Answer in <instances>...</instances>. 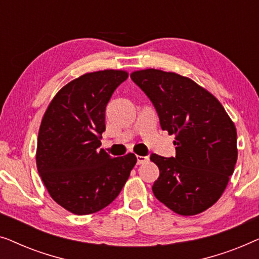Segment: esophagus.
<instances>
[{"label": "esophagus", "mask_w": 259, "mask_h": 259, "mask_svg": "<svg viewBox=\"0 0 259 259\" xmlns=\"http://www.w3.org/2000/svg\"><path fill=\"white\" fill-rule=\"evenodd\" d=\"M148 161V157H143V155H137V164L141 165Z\"/></svg>", "instance_id": "34e87169"}]
</instances>
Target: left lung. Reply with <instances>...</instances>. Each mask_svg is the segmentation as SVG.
<instances>
[{"mask_svg":"<svg viewBox=\"0 0 259 259\" xmlns=\"http://www.w3.org/2000/svg\"><path fill=\"white\" fill-rule=\"evenodd\" d=\"M157 109L160 126L175 134L176 157L152 154L159 178L152 191L165 206L194 215L222 197L238 157L233 121L213 94L190 77L148 68L131 73Z\"/></svg>","mask_w":259,"mask_h":259,"instance_id":"left-lung-1","label":"left lung"}]
</instances>
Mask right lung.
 Returning <instances> with one entry per match:
<instances>
[{
  "label": "right lung",
  "instance_id": "1",
  "mask_svg": "<svg viewBox=\"0 0 259 259\" xmlns=\"http://www.w3.org/2000/svg\"><path fill=\"white\" fill-rule=\"evenodd\" d=\"M128 73H86L63 86L46 109L38 130L36 167L53 200L74 214L102 210L119 196L137 162L99 150L105 111Z\"/></svg>",
  "mask_w": 259,
  "mask_h": 259
}]
</instances>
